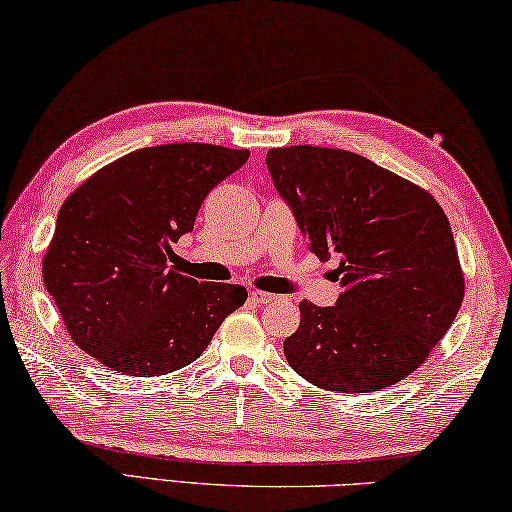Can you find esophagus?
Segmentation results:
<instances>
[{
  "label": "esophagus",
  "mask_w": 512,
  "mask_h": 512,
  "mask_svg": "<svg viewBox=\"0 0 512 512\" xmlns=\"http://www.w3.org/2000/svg\"><path fill=\"white\" fill-rule=\"evenodd\" d=\"M249 299L254 301V304H258V306H263V304H270V301H274L276 297L274 295H270V292H261V290H251L249 292Z\"/></svg>",
  "instance_id": "obj_1"
}]
</instances>
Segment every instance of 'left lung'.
Wrapping results in <instances>:
<instances>
[{
  "mask_svg": "<svg viewBox=\"0 0 512 512\" xmlns=\"http://www.w3.org/2000/svg\"><path fill=\"white\" fill-rule=\"evenodd\" d=\"M265 163L313 254L340 261L335 306L299 304V329L283 342L290 367L335 392L395 385L424 363L463 304L445 211L415 183L345 149H270Z\"/></svg>",
  "mask_w": 512,
  "mask_h": 512,
  "instance_id": "8db88e82",
  "label": "left lung"
}]
</instances>
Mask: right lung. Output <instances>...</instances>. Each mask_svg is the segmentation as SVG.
Here are the masks:
<instances>
[{
	"mask_svg": "<svg viewBox=\"0 0 512 512\" xmlns=\"http://www.w3.org/2000/svg\"><path fill=\"white\" fill-rule=\"evenodd\" d=\"M247 149L145 147L102 167L65 199L43 276L72 340L129 376H158L204 354L247 290L174 270L172 242L201 201L247 163Z\"/></svg>",
	"mask_w": 512,
	"mask_h": 512,
	"instance_id": "1",
	"label": "right lung"
}]
</instances>
